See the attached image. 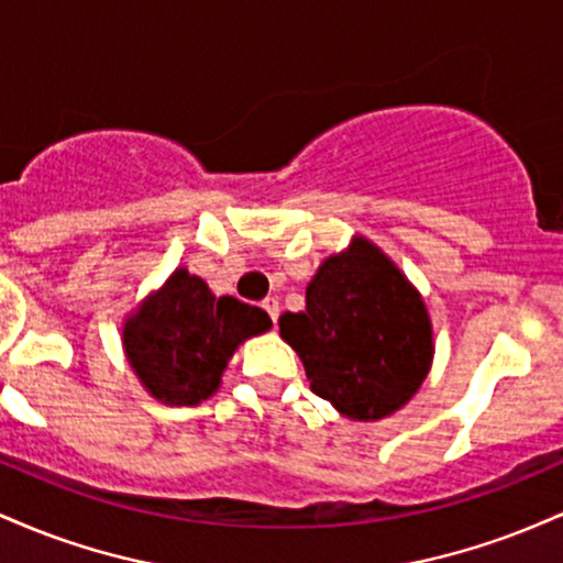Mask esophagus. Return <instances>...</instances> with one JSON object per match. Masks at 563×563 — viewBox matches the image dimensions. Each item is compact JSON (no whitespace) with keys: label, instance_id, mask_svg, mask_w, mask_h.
<instances>
[{"label":"esophagus","instance_id":"34e87169","mask_svg":"<svg viewBox=\"0 0 563 563\" xmlns=\"http://www.w3.org/2000/svg\"><path fill=\"white\" fill-rule=\"evenodd\" d=\"M262 307H264V312L269 314V320H277V314H280V303H277V299H273V296H267V299L262 301Z\"/></svg>","mask_w":563,"mask_h":563}]
</instances>
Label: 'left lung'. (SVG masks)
Returning <instances> with one entry per match:
<instances>
[{"label":"left lung","mask_w":563,"mask_h":563,"mask_svg":"<svg viewBox=\"0 0 563 563\" xmlns=\"http://www.w3.org/2000/svg\"><path fill=\"white\" fill-rule=\"evenodd\" d=\"M277 325L312 391L354 421L399 410L434 354L423 299L363 238L322 264L307 286V309L280 314Z\"/></svg>","instance_id":"8db88e82"}]
</instances>
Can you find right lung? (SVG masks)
<instances>
[{"label": "right lung", "mask_w": 563, "mask_h": 563, "mask_svg": "<svg viewBox=\"0 0 563 563\" xmlns=\"http://www.w3.org/2000/svg\"><path fill=\"white\" fill-rule=\"evenodd\" d=\"M273 320L235 296L217 299L187 269H177L126 322L124 346L147 391L161 402L198 405L219 386L232 352Z\"/></svg>", "instance_id": "add662e5"}]
</instances>
